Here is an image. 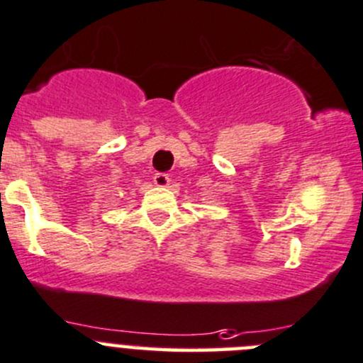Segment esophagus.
I'll use <instances>...</instances> for the list:
<instances>
[{
    "label": "esophagus",
    "mask_w": 363,
    "mask_h": 363,
    "mask_svg": "<svg viewBox=\"0 0 363 363\" xmlns=\"http://www.w3.org/2000/svg\"><path fill=\"white\" fill-rule=\"evenodd\" d=\"M154 184L160 186V188H167L170 184V177L167 174H156L154 175Z\"/></svg>",
    "instance_id": "1"
}]
</instances>
